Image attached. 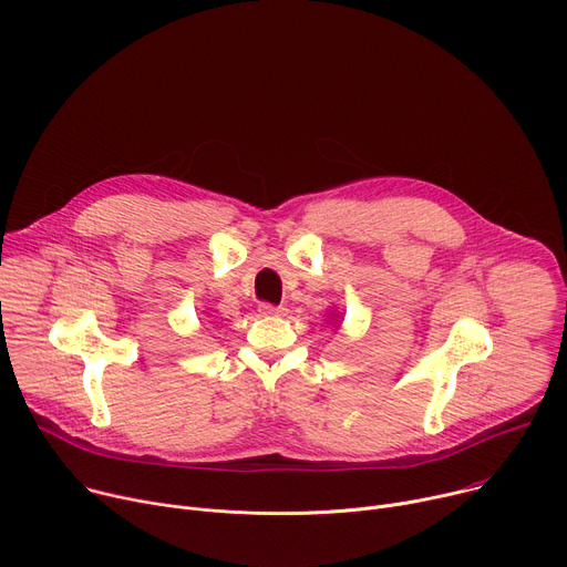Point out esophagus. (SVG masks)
Masks as SVG:
<instances>
[{"mask_svg": "<svg viewBox=\"0 0 567 567\" xmlns=\"http://www.w3.org/2000/svg\"><path fill=\"white\" fill-rule=\"evenodd\" d=\"M285 307L282 305H271V302H262L260 305V313L262 316H285Z\"/></svg>", "mask_w": 567, "mask_h": 567, "instance_id": "esophagus-1", "label": "esophagus"}]
</instances>
